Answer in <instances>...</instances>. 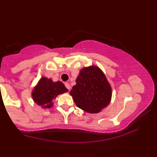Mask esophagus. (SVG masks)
<instances>
[{
  "label": "esophagus",
  "mask_w": 157,
  "mask_h": 157,
  "mask_svg": "<svg viewBox=\"0 0 157 157\" xmlns=\"http://www.w3.org/2000/svg\"><path fill=\"white\" fill-rule=\"evenodd\" d=\"M64 85H65V86L66 87V88H67V89H68V91H70V90H71L70 84H69L68 83H65V84H64Z\"/></svg>",
  "instance_id": "obj_1"
}]
</instances>
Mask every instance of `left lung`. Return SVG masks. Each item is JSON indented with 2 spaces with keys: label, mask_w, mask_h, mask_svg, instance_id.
<instances>
[{
  "label": "left lung",
  "mask_w": 157,
  "mask_h": 157,
  "mask_svg": "<svg viewBox=\"0 0 157 157\" xmlns=\"http://www.w3.org/2000/svg\"><path fill=\"white\" fill-rule=\"evenodd\" d=\"M75 82L70 95L79 109L90 113H97L109 104L111 85L98 66L82 68Z\"/></svg>",
  "instance_id": "1"
}]
</instances>
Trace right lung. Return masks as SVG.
Masks as SVG:
<instances>
[{
    "label": "right lung",
    "mask_w": 157,
    "mask_h": 157,
    "mask_svg": "<svg viewBox=\"0 0 157 157\" xmlns=\"http://www.w3.org/2000/svg\"><path fill=\"white\" fill-rule=\"evenodd\" d=\"M68 91V90L62 82H54L51 79L43 77L33 89L32 97L34 102L42 108L49 109L52 107V100L58 95Z\"/></svg>",
    "instance_id": "obj_1"
}]
</instances>
